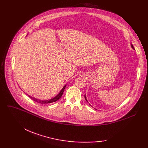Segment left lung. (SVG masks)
Wrapping results in <instances>:
<instances>
[{"label": "left lung", "instance_id": "1", "mask_svg": "<svg viewBox=\"0 0 148 148\" xmlns=\"http://www.w3.org/2000/svg\"><path fill=\"white\" fill-rule=\"evenodd\" d=\"M131 47H132V48H133V49H134V47H133V45H131ZM84 97H85V99H86V100H87V99H86V96H85V95H84Z\"/></svg>", "mask_w": 148, "mask_h": 148}]
</instances>
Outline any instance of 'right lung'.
<instances>
[{"instance_id":"add662e5","label":"right lung","mask_w":148,"mask_h":148,"mask_svg":"<svg viewBox=\"0 0 148 148\" xmlns=\"http://www.w3.org/2000/svg\"><path fill=\"white\" fill-rule=\"evenodd\" d=\"M66 87V85L65 86H64V88L62 89L61 91L60 92L59 94L54 98H52V99H49V100H44V101H42V100H40L38 99H36V98H33L32 97H30L29 95H28L31 99H32V100H34V101L36 102V103H40V104H49V103H53V102H55L56 101H58L59 99H60V98L62 96V94H63L64 93V89Z\"/></svg>"}]
</instances>
